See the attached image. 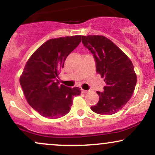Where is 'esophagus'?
Masks as SVG:
<instances>
[{
  "instance_id": "34e87169",
  "label": "esophagus",
  "mask_w": 155,
  "mask_h": 155,
  "mask_svg": "<svg viewBox=\"0 0 155 155\" xmlns=\"http://www.w3.org/2000/svg\"><path fill=\"white\" fill-rule=\"evenodd\" d=\"M81 92H83V93H87V92L88 91L87 90H82V89H81Z\"/></svg>"
}]
</instances>
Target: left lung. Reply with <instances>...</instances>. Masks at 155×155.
<instances>
[{
  "label": "left lung",
  "instance_id": "1",
  "mask_svg": "<svg viewBox=\"0 0 155 155\" xmlns=\"http://www.w3.org/2000/svg\"><path fill=\"white\" fill-rule=\"evenodd\" d=\"M82 44L93 54L96 72L104 78V92H97L99 101L91 106L98 114L110 115L127 103L137 82L131 60L111 40L103 35L82 36Z\"/></svg>",
  "mask_w": 155,
  "mask_h": 155
}]
</instances>
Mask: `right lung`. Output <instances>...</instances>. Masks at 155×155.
Returning a JSON list of instances; mask_svg holds the SVG:
<instances>
[{
    "label": "right lung",
    "mask_w": 155,
    "mask_h": 155,
    "mask_svg": "<svg viewBox=\"0 0 155 155\" xmlns=\"http://www.w3.org/2000/svg\"><path fill=\"white\" fill-rule=\"evenodd\" d=\"M81 35L51 38L42 44L26 63L19 79L28 104L41 116L55 119L70 111L72 99L79 95V87L59 85V71Z\"/></svg>",
    "instance_id": "right-lung-1"
}]
</instances>
